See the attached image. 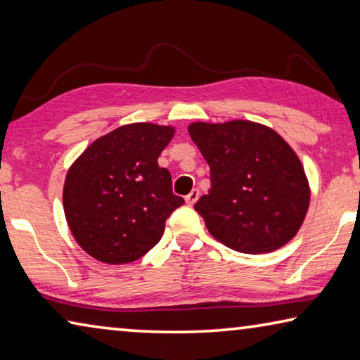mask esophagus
<instances>
[{"instance_id": "1", "label": "esophagus", "mask_w": 360, "mask_h": 360, "mask_svg": "<svg viewBox=\"0 0 360 360\" xmlns=\"http://www.w3.org/2000/svg\"><path fill=\"white\" fill-rule=\"evenodd\" d=\"M198 197H200V191L193 189V191L189 193V195L186 197V203L191 205V207H192V205L198 200Z\"/></svg>"}]
</instances>
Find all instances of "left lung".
Segmentation results:
<instances>
[{"instance_id": "8db88e82", "label": "left lung", "mask_w": 360, "mask_h": 360, "mask_svg": "<svg viewBox=\"0 0 360 360\" xmlns=\"http://www.w3.org/2000/svg\"><path fill=\"white\" fill-rule=\"evenodd\" d=\"M189 134L211 173V189L193 207L211 236L248 255L292 240L306 218L311 189L288 142L248 120L195 122Z\"/></svg>"}]
</instances>
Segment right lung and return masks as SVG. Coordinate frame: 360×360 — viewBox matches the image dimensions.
<instances>
[{
  "label": "right lung",
  "instance_id": "obj_1",
  "mask_svg": "<svg viewBox=\"0 0 360 360\" xmlns=\"http://www.w3.org/2000/svg\"><path fill=\"white\" fill-rule=\"evenodd\" d=\"M173 127L123 124L101 136L68 168L64 213L77 243L107 264H127L160 242L165 222L184 198L171 189L158 157Z\"/></svg>",
  "mask_w": 360,
  "mask_h": 360
}]
</instances>
